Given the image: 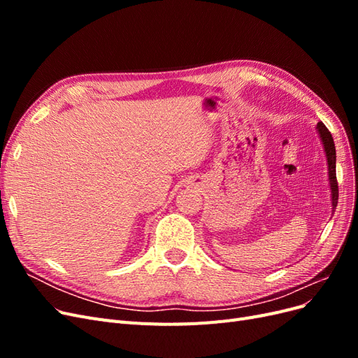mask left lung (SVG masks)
<instances>
[{
	"instance_id": "8db88e82",
	"label": "left lung",
	"mask_w": 358,
	"mask_h": 358,
	"mask_svg": "<svg viewBox=\"0 0 358 358\" xmlns=\"http://www.w3.org/2000/svg\"><path fill=\"white\" fill-rule=\"evenodd\" d=\"M317 128H318V133L321 136L324 150H326V157H327V162H329V179H330V188H331V204H333V209H336V206H338V199H339L338 179H336V148H334L333 137H331L330 131L327 129V127L324 125L322 122H318Z\"/></svg>"
}]
</instances>
